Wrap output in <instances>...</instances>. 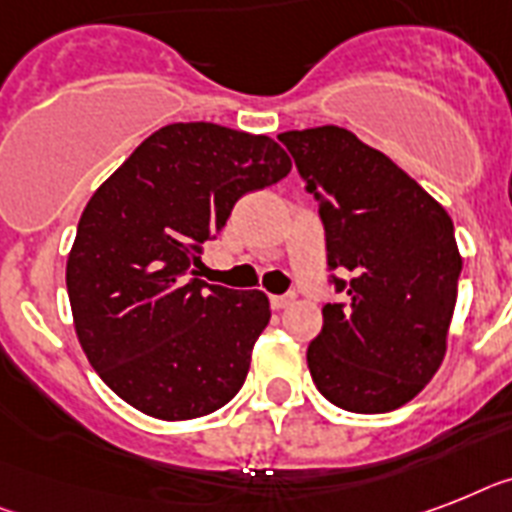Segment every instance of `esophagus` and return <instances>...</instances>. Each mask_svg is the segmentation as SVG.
I'll use <instances>...</instances> for the list:
<instances>
[{
	"mask_svg": "<svg viewBox=\"0 0 512 512\" xmlns=\"http://www.w3.org/2000/svg\"><path fill=\"white\" fill-rule=\"evenodd\" d=\"M269 301H272V308H277V311H280V308L293 306V303H295V293H287V295H272V298H269Z\"/></svg>",
	"mask_w": 512,
	"mask_h": 512,
	"instance_id": "1",
	"label": "esophagus"
}]
</instances>
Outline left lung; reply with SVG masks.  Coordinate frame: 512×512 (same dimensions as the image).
Returning <instances> with one entry per match:
<instances>
[{
    "instance_id": "1",
    "label": "left lung",
    "mask_w": 512,
    "mask_h": 512,
    "mask_svg": "<svg viewBox=\"0 0 512 512\" xmlns=\"http://www.w3.org/2000/svg\"><path fill=\"white\" fill-rule=\"evenodd\" d=\"M319 201L329 269L348 303L322 308L306 353L316 390L350 413H387L432 382L463 269L453 219L390 156L337 125L277 135Z\"/></svg>"
}]
</instances>
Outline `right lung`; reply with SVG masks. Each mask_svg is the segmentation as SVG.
Instances as JSON below:
<instances>
[{"mask_svg": "<svg viewBox=\"0 0 512 512\" xmlns=\"http://www.w3.org/2000/svg\"><path fill=\"white\" fill-rule=\"evenodd\" d=\"M290 167L269 135L175 122L96 188L67 256V295L88 363L135 411L188 421L238 395L269 298L206 285L196 266L235 201Z\"/></svg>", "mask_w": 512, "mask_h": 512, "instance_id": "obj_1", "label": "right lung"}]
</instances>
